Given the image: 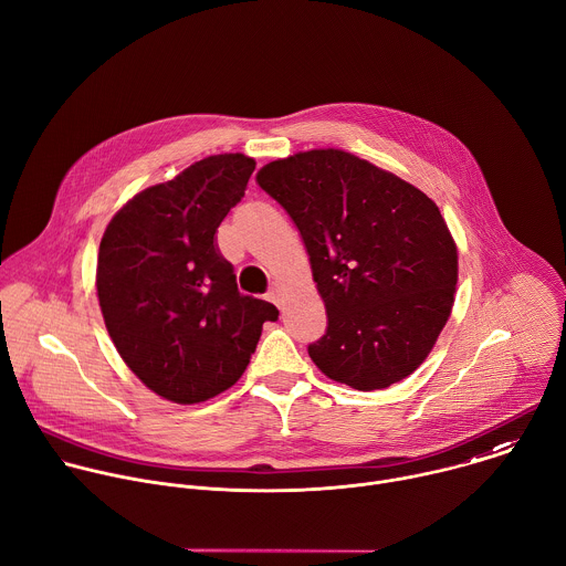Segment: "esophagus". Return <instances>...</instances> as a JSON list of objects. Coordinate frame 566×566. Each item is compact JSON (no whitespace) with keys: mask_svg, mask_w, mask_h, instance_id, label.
Returning <instances> with one entry per match:
<instances>
[{"mask_svg":"<svg viewBox=\"0 0 566 566\" xmlns=\"http://www.w3.org/2000/svg\"><path fill=\"white\" fill-rule=\"evenodd\" d=\"M266 300H269V302H273L275 306H282V297H280V291H277V286H273V289L266 293Z\"/></svg>","mask_w":566,"mask_h":566,"instance_id":"34e87169","label":"esophagus"}]
</instances>
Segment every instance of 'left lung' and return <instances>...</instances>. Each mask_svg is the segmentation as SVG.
Instances as JSON below:
<instances>
[{
    "label": "left lung",
    "mask_w": 566,
    "mask_h": 566,
    "mask_svg": "<svg viewBox=\"0 0 566 566\" xmlns=\"http://www.w3.org/2000/svg\"><path fill=\"white\" fill-rule=\"evenodd\" d=\"M258 184L297 227L326 306L308 355L326 378L387 389L427 359L458 284V249L433 200L339 148L260 168Z\"/></svg>",
    "instance_id": "obj_1"
}]
</instances>
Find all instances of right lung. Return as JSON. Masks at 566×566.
<instances>
[{"label": "right lung", "mask_w": 566, "mask_h": 566, "mask_svg": "<svg viewBox=\"0 0 566 566\" xmlns=\"http://www.w3.org/2000/svg\"><path fill=\"white\" fill-rule=\"evenodd\" d=\"M253 170L255 159L242 153L205 157L128 200L99 242L97 297L108 335L164 400L196 405L233 387L262 324L280 315L238 291L216 242Z\"/></svg>", "instance_id": "add662e5"}]
</instances>
